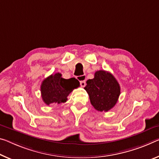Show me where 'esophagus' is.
<instances>
[{"label": "esophagus", "instance_id": "1", "mask_svg": "<svg viewBox=\"0 0 159 159\" xmlns=\"http://www.w3.org/2000/svg\"><path fill=\"white\" fill-rule=\"evenodd\" d=\"M80 86H81V87H85V85H86V84H85V80H80Z\"/></svg>", "mask_w": 159, "mask_h": 159}]
</instances>
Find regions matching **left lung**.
<instances>
[{
	"mask_svg": "<svg viewBox=\"0 0 159 159\" xmlns=\"http://www.w3.org/2000/svg\"><path fill=\"white\" fill-rule=\"evenodd\" d=\"M86 84L84 89L95 110L107 112L115 106L120 95V86L112 74L103 70H97L94 78L88 80Z\"/></svg>",
	"mask_w": 159,
	"mask_h": 159,
	"instance_id": "1",
	"label": "left lung"
}]
</instances>
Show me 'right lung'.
I'll return each mask as SVG.
<instances>
[{
  "label": "right lung",
  "mask_w": 159,
  "mask_h": 159,
  "mask_svg": "<svg viewBox=\"0 0 159 159\" xmlns=\"http://www.w3.org/2000/svg\"><path fill=\"white\" fill-rule=\"evenodd\" d=\"M79 85V81L75 78L65 79L60 73L52 74L42 83L40 89L42 100L47 105L65 102L68 95Z\"/></svg>",
  "instance_id": "obj_1"
}]
</instances>
